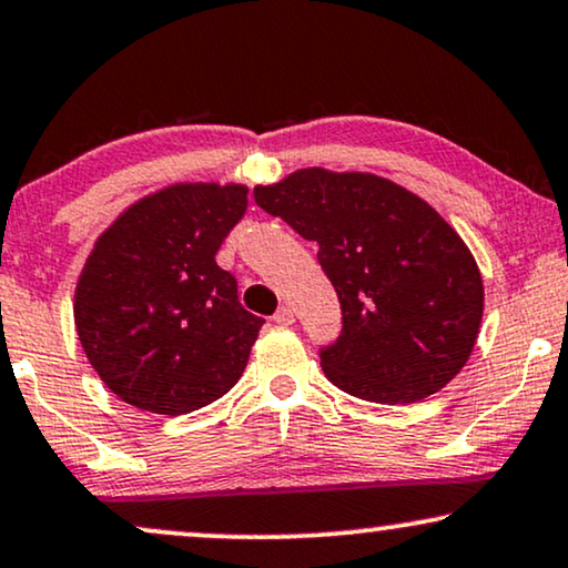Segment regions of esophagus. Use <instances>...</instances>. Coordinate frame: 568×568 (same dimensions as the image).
Here are the masks:
<instances>
[{"label": "esophagus", "instance_id": "1", "mask_svg": "<svg viewBox=\"0 0 568 568\" xmlns=\"http://www.w3.org/2000/svg\"><path fill=\"white\" fill-rule=\"evenodd\" d=\"M272 322L280 324V327H291V324L296 322V314H293L291 306H280L275 316H272Z\"/></svg>", "mask_w": 568, "mask_h": 568}]
</instances>
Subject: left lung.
I'll list each match as a JSON object with an SVG mask.
<instances>
[{
    "label": "left lung",
    "instance_id": "obj_1",
    "mask_svg": "<svg viewBox=\"0 0 568 568\" xmlns=\"http://www.w3.org/2000/svg\"><path fill=\"white\" fill-rule=\"evenodd\" d=\"M254 200L320 246L343 306V332L320 353L335 387L407 405L463 372L483 320V277L426 200L376 173L327 169L254 186Z\"/></svg>",
    "mask_w": 568,
    "mask_h": 568
}]
</instances>
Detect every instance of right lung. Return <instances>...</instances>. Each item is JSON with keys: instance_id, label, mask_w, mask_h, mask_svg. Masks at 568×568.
<instances>
[{"instance_id": "1", "label": "right lung", "mask_w": 568, "mask_h": 568, "mask_svg": "<svg viewBox=\"0 0 568 568\" xmlns=\"http://www.w3.org/2000/svg\"><path fill=\"white\" fill-rule=\"evenodd\" d=\"M244 184L181 181L142 196L90 252L74 327L90 366L126 405L184 415L244 374L264 320L239 304L215 254L246 213Z\"/></svg>"}]
</instances>
